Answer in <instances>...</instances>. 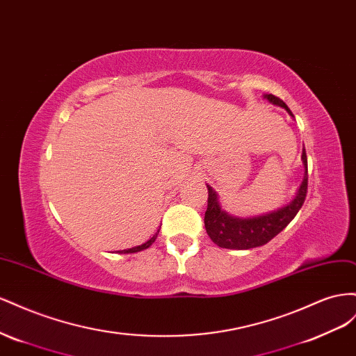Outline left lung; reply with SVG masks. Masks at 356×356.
Listing matches in <instances>:
<instances>
[{
	"label": "left lung",
	"mask_w": 356,
	"mask_h": 356,
	"mask_svg": "<svg viewBox=\"0 0 356 356\" xmlns=\"http://www.w3.org/2000/svg\"><path fill=\"white\" fill-rule=\"evenodd\" d=\"M264 98L270 101L271 104L285 108L289 116L293 119L292 111L283 103L282 99L271 94H264ZM301 161L304 165V177L301 185L288 204H283L276 210H271L257 216H236L231 215L227 210H223L216 191H213L210 185L209 198H207V210L204 215V225L211 241L223 249L234 250H246L252 248L264 246L271 238L276 237L280 231L288 227V223L296 218L298 210L304 204L307 194V155L306 149H302Z\"/></svg>",
	"instance_id": "1"
}]
</instances>
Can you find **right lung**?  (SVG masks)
<instances>
[{
	"instance_id": "obj_1",
	"label": "right lung",
	"mask_w": 356,
	"mask_h": 356,
	"mask_svg": "<svg viewBox=\"0 0 356 356\" xmlns=\"http://www.w3.org/2000/svg\"><path fill=\"white\" fill-rule=\"evenodd\" d=\"M161 228V227H159ZM158 234H159V229L155 232L154 236H152L147 241H145L143 245H140V246H134V248H129V249H124V250H118L119 253H136V252H140V250H145V249H147L152 243H154L155 240H156V237H158Z\"/></svg>"
}]
</instances>
